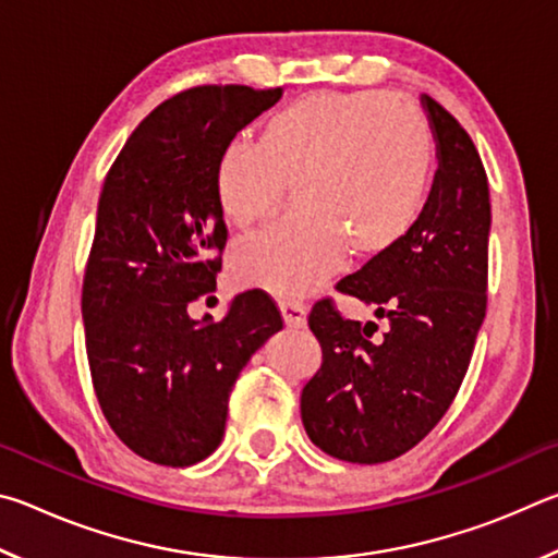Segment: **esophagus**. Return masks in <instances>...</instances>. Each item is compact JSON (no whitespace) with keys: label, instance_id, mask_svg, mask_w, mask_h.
Listing matches in <instances>:
<instances>
[{"label":"esophagus","instance_id":"1","mask_svg":"<svg viewBox=\"0 0 558 558\" xmlns=\"http://www.w3.org/2000/svg\"><path fill=\"white\" fill-rule=\"evenodd\" d=\"M278 305H280L282 319H286V325L290 329H298V327L305 325L307 310H305V305H302V302H298V300H280Z\"/></svg>","mask_w":558,"mask_h":558}]
</instances>
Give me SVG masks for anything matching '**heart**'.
Listing matches in <instances>:
<instances>
[{
    "instance_id": "heart-1",
    "label": "heart",
    "mask_w": 558,
    "mask_h": 558,
    "mask_svg": "<svg viewBox=\"0 0 558 558\" xmlns=\"http://www.w3.org/2000/svg\"><path fill=\"white\" fill-rule=\"evenodd\" d=\"M436 137L418 106L389 93L317 90L263 122L258 143L231 140L214 167L216 199L239 229L266 223L295 184L290 216L233 251L241 286L305 295L347 248L393 251L426 211Z\"/></svg>"
}]
</instances>
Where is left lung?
I'll use <instances>...</instances> for the list:
<instances>
[{"mask_svg": "<svg viewBox=\"0 0 558 558\" xmlns=\"http://www.w3.org/2000/svg\"><path fill=\"white\" fill-rule=\"evenodd\" d=\"M438 137L426 211L386 256L337 282L386 317L356 323L332 298L307 315L323 364L300 393L302 426L327 456L376 465L409 452L438 426L465 379L487 313L489 186L465 128L423 98Z\"/></svg>", "mask_w": 558, "mask_h": 558, "instance_id": "left-lung-1", "label": "left lung"}]
</instances>
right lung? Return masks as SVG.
I'll return each instance as SVG.
<instances>
[{
    "label": "right lung",
    "instance_id": "obj_1",
    "mask_svg": "<svg viewBox=\"0 0 558 558\" xmlns=\"http://www.w3.org/2000/svg\"><path fill=\"white\" fill-rule=\"evenodd\" d=\"M280 96L248 86L177 93L132 130L102 182L81 292L90 379L116 436L157 465L186 468L219 448L235 379L282 329L258 288L241 292L221 323L186 313L216 290L229 241L216 159Z\"/></svg>",
    "mask_w": 558,
    "mask_h": 558
}]
</instances>
